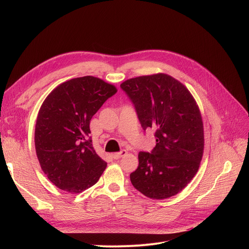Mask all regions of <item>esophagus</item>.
Segmentation results:
<instances>
[{
    "label": "esophagus",
    "instance_id": "esophagus-1",
    "mask_svg": "<svg viewBox=\"0 0 249 249\" xmlns=\"http://www.w3.org/2000/svg\"><path fill=\"white\" fill-rule=\"evenodd\" d=\"M126 154H127V151H126V150H122V151H120V152L113 153L112 156H113L114 160H119V159L122 158V156H125Z\"/></svg>",
    "mask_w": 249,
    "mask_h": 249
}]
</instances>
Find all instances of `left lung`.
<instances>
[{
  "instance_id": "1",
  "label": "left lung",
  "mask_w": 249,
  "mask_h": 249,
  "mask_svg": "<svg viewBox=\"0 0 249 249\" xmlns=\"http://www.w3.org/2000/svg\"><path fill=\"white\" fill-rule=\"evenodd\" d=\"M134 104L143 130H155L156 145L139 152L130 175L133 187L155 200L171 198L197 174L204 152V126L190 90L166 73L142 75L120 86Z\"/></svg>"
}]
</instances>
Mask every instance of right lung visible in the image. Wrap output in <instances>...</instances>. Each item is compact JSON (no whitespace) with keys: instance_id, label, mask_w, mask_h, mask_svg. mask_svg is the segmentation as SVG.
<instances>
[{"instance_id":"1","label":"right lung","mask_w":249,"mask_h":249,"mask_svg":"<svg viewBox=\"0 0 249 249\" xmlns=\"http://www.w3.org/2000/svg\"><path fill=\"white\" fill-rule=\"evenodd\" d=\"M116 93L114 85L87 75L58 85L42 103L35 149L43 173L58 189L78 194L94 186L104 173L107 162L89 138V122Z\"/></svg>"}]
</instances>
